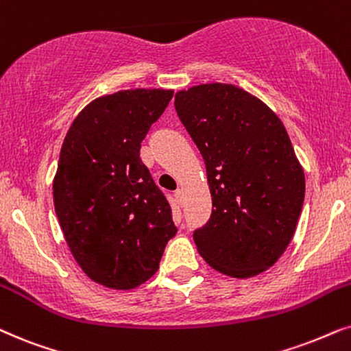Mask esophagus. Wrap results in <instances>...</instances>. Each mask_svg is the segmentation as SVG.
<instances>
[{
  "mask_svg": "<svg viewBox=\"0 0 351 351\" xmlns=\"http://www.w3.org/2000/svg\"><path fill=\"white\" fill-rule=\"evenodd\" d=\"M176 198H177V202H179V203H182V199H184V190H182V189H177L176 190Z\"/></svg>",
  "mask_w": 351,
  "mask_h": 351,
  "instance_id": "obj_1",
  "label": "esophagus"
}]
</instances>
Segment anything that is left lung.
Wrapping results in <instances>:
<instances>
[{
  "label": "left lung",
  "instance_id": "obj_1",
  "mask_svg": "<svg viewBox=\"0 0 351 351\" xmlns=\"http://www.w3.org/2000/svg\"><path fill=\"white\" fill-rule=\"evenodd\" d=\"M177 116L204 159L213 211L193 232L209 266L253 277L282 256L304 199V174L279 117L229 84L182 90Z\"/></svg>",
  "mask_w": 351,
  "mask_h": 351
}]
</instances>
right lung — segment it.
Instances as JSON below:
<instances>
[{
    "label": "right lung",
    "mask_w": 351,
    "mask_h": 351,
    "mask_svg": "<svg viewBox=\"0 0 351 351\" xmlns=\"http://www.w3.org/2000/svg\"><path fill=\"white\" fill-rule=\"evenodd\" d=\"M172 90H125L97 98L72 122L53 184L54 209L90 279L129 290L158 271L177 227L166 195L140 159L142 140Z\"/></svg>",
    "instance_id": "add662e5"
}]
</instances>
